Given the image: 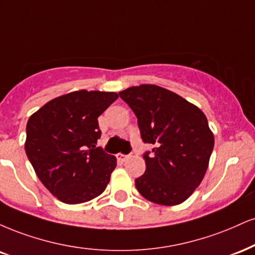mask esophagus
Returning a JSON list of instances; mask_svg holds the SVG:
<instances>
[{
  "instance_id": "esophagus-1",
  "label": "esophagus",
  "mask_w": 255,
  "mask_h": 255,
  "mask_svg": "<svg viewBox=\"0 0 255 255\" xmlns=\"http://www.w3.org/2000/svg\"><path fill=\"white\" fill-rule=\"evenodd\" d=\"M116 158H118V160L120 161H126L128 158H129V155H125V154H121V153H119V154H116Z\"/></svg>"
}]
</instances>
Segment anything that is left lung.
I'll use <instances>...</instances> for the list:
<instances>
[{"mask_svg":"<svg viewBox=\"0 0 255 255\" xmlns=\"http://www.w3.org/2000/svg\"><path fill=\"white\" fill-rule=\"evenodd\" d=\"M137 118L143 142L153 155H143L146 171L135 179L142 197L161 205L186 201L209 166L214 134L207 116L195 104L158 85L141 84L119 93Z\"/></svg>","mask_w":255,"mask_h":255,"instance_id":"8db88e82","label":"left lung"}]
</instances>
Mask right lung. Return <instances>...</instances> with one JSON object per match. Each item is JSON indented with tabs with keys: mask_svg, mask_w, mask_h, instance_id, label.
Returning <instances> with one entry per match:
<instances>
[{
	"mask_svg": "<svg viewBox=\"0 0 255 255\" xmlns=\"http://www.w3.org/2000/svg\"><path fill=\"white\" fill-rule=\"evenodd\" d=\"M119 95L78 90L61 95L30 115L24 149L40 182L66 204L96 198L106 190L116 158L96 147L97 118Z\"/></svg>",
	"mask_w": 255,
	"mask_h": 255,
	"instance_id": "obj_1",
	"label": "right lung"
}]
</instances>
